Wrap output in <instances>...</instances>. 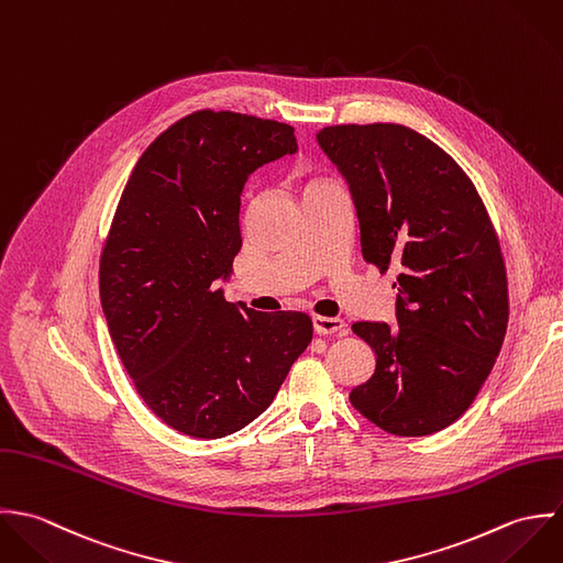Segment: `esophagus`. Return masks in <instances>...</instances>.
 I'll use <instances>...</instances> for the list:
<instances>
[{"label":"esophagus","mask_w":563,"mask_h":563,"mask_svg":"<svg viewBox=\"0 0 563 563\" xmlns=\"http://www.w3.org/2000/svg\"><path fill=\"white\" fill-rule=\"evenodd\" d=\"M313 329H316L318 335H333V333L343 335V333H345V322L339 320V318H322V316H316V318H313Z\"/></svg>","instance_id":"obj_1"}]
</instances>
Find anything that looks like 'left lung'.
I'll use <instances>...</instances> for the list:
<instances>
[{
    "mask_svg": "<svg viewBox=\"0 0 563 563\" xmlns=\"http://www.w3.org/2000/svg\"><path fill=\"white\" fill-rule=\"evenodd\" d=\"M318 143L347 183L363 258L400 272L398 327L352 324L376 369L350 402L391 435L438 433L474 402L507 333L496 230L465 172L407 125H329Z\"/></svg>",
    "mask_w": 563,
    "mask_h": 563,
    "instance_id": "8db88e82",
    "label": "left lung"
}]
</instances>
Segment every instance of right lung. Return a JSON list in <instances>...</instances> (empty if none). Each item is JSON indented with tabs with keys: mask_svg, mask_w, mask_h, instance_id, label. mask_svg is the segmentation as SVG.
Masks as SVG:
<instances>
[{
	"mask_svg": "<svg viewBox=\"0 0 563 563\" xmlns=\"http://www.w3.org/2000/svg\"><path fill=\"white\" fill-rule=\"evenodd\" d=\"M296 150L287 123L198 111L143 152L121 194L100 261L102 311L139 396L185 435L247 427L313 338L305 313H261L216 289L241 250L247 178Z\"/></svg>",
	"mask_w": 563,
	"mask_h": 563,
	"instance_id": "1",
	"label": "right lung"
}]
</instances>
